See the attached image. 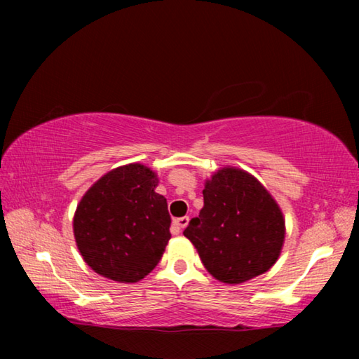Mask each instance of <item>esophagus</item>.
Here are the masks:
<instances>
[{
  "instance_id": "1",
  "label": "esophagus",
  "mask_w": 359,
  "mask_h": 359,
  "mask_svg": "<svg viewBox=\"0 0 359 359\" xmlns=\"http://www.w3.org/2000/svg\"><path fill=\"white\" fill-rule=\"evenodd\" d=\"M188 222H190V218H188V217H182V218H177V220H174V223H172V224H174L175 231H177V233H180L182 229L187 228Z\"/></svg>"
}]
</instances>
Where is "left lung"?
<instances>
[{
    "instance_id": "1",
    "label": "left lung",
    "mask_w": 359,
    "mask_h": 359,
    "mask_svg": "<svg viewBox=\"0 0 359 359\" xmlns=\"http://www.w3.org/2000/svg\"><path fill=\"white\" fill-rule=\"evenodd\" d=\"M204 208L184 236L212 277L244 283L276 264L285 242L280 205L261 182L241 168L224 166L204 182Z\"/></svg>"
}]
</instances>
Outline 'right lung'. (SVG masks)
<instances>
[{
    "label": "right lung",
    "mask_w": 359,
    "mask_h": 359,
    "mask_svg": "<svg viewBox=\"0 0 359 359\" xmlns=\"http://www.w3.org/2000/svg\"><path fill=\"white\" fill-rule=\"evenodd\" d=\"M158 175L141 163L118 166L88 188L77 204L72 231L92 269L118 283L149 276L171 239V217Z\"/></svg>",
    "instance_id": "add662e5"
}]
</instances>
